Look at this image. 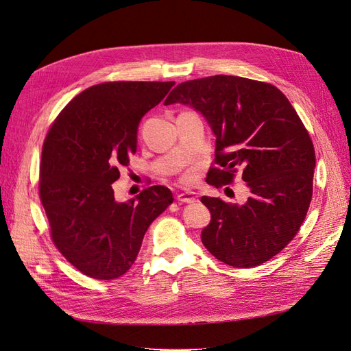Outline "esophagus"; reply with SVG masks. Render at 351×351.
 Here are the masks:
<instances>
[{
	"instance_id": "34e87169",
	"label": "esophagus",
	"mask_w": 351,
	"mask_h": 351,
	"mask_svg": "<svg viewBox=\"0 0 351 351\" xmlns=\"http://www.w3.org/2000/svg\"><path fill=\"white\" fill-rule=\"evenodd\" d=\"M176 199L179 202H186V204H191V202H197L198 201V195L195 192H182V193H178Z\"/></svg>"
}]
</instances>
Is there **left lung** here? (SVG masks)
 <instances>
[{"label": "left lung", "mask_w": 351, "mask_h": 351, "mask_svg": "<svg viewBox=\"0 0 351 351\" xmlns=\"http://www.w3.org/2000/svg\"><path fill=\"white\" fill-rule=\"evenodd\" d=\"M199 111L217 137L206 182L230 185L239 169L250 191L243 205L202 197L211 221L202 244L219 262L258 266L292 241L313 198L315 150L289 99L275 85L215 75L179 84L165 104Z\"/></svg>", "instance_id": "1"}]
</instances>
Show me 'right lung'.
Instances as JSON below:
<instances>
[{
	"mask_svg": "<svg viewBox=\"0 0 351 351\" xmlns=\"http://www.w3.org/2000/svg\"><path fill=\"white\" fill-rule=\"evenodd\" d=\"M175 82L114 81L89 86L46 134L38 195L56 249L81 274L99 280L132 267L149 226L172 204L154 185L117 202L112 182L137 149V127Z\"/></svg>",
	"mask_w": 351,
	"mask_h": 351,
	"instance_id": "add662e5",
	"label": "right lung"
}]
</instances>
